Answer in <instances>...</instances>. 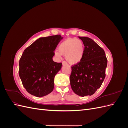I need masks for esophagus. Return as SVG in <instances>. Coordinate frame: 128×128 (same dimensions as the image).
I'll return each instance as SVG.
<instances>
[{
  "label": "esophagus",
  "mask_w": 128,
  "mask_h": 128,
  "mask_svg": "<svg viewBox=\"0 0 128 128\" xmlns=\"http://www.w3.org/2000/svg\"><path fill=\"white\" fill-rule=\"evenodd\" d=\"M62 64H63V65H65V64H67V62H66L65 61H62Z\"/></svg>",
  "instance_id": "1"
}]
</instances>
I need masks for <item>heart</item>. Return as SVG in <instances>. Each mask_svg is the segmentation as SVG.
Wrapping results in <instances>:
<instances>
[{
    "instance_id": "b5f03b06",
    "label": "heart",
    "mask_w": 128,
    "mask_h": 128,
    "mask_svg": "<svg viewBox=\"0 0 128 128\" xmlns=\"http://www.w3.org/2000/svg\"><path fill=\"white\" fill-rule=\"evenodd\" d=\"M84 54V45L82 40L77 38H68L61 42L58 50L55 51V56L60 59L62 55L72 64H76L82 60Z\"/></svg>"
}]
</instances>
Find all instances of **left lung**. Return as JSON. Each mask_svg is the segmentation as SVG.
Here are the masks:
<instances>
[{
  "mask_svg": "<svg viewBox=\"0 0 128 128\" xmlns=\"http://www.w3.org/2000/svg\"><path fill=\"white\" fill-rule=\"evenodd\" d=\"M78 37L85 46L84 54L82 60L72 67L70 86L77 95L91 96L105 78L107 59L104 50L94 40L86 37Z\"/></svg>",
  "mask_w": 128,
  "mask_h": 128,
  "instance_id": "obj_1",
  "label": "left lung"
}]
</instances>
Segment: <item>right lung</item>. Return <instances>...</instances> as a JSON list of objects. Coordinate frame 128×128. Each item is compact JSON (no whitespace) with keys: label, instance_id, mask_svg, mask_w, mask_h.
Here are the masks:
<instances>
[{"label":"right lung","instance_id":"1","mask_svg":"<svg viewBox=\"0 0 128 128\" xmlns=\"http://www.w3.org/2000/svg\"><path fill=\"white\" fill-rule=\"evenodd\" d=\"M62 38L60 34L41 37L24 50L19 61L18 74L30 94L42 97L53 90L54 79L62 63L53 61L52 58Z\"/></svg>","mask_w":128,"mask_h":128}]
</instances>
